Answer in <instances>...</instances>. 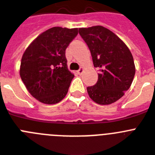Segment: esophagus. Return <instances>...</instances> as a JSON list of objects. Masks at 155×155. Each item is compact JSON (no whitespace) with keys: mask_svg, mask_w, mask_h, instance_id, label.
<instances>
[{"mask_svg":"<svg viewBox=\"0 0 155 155\" xmlns=\"http://www.w3.org/2000/svg\"><path fill=\"white\" fill-rule=\"evenodd\" d=\"M83 71H84V68L81 67V68H80V69H79V70H78V71H77V73L79 74V75H81V74L83 73Z\"/></svg>","mask_w":155,"mask_h":155,"instance_id":"obj_1","label":"esophagus"}]
</instances>
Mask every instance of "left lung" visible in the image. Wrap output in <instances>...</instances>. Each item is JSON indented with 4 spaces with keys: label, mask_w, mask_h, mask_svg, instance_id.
<instances>
[{
    "label": "left lung",
    "mask_w": 155,
    "mask_h": 155,
    "mask_svg": "<svg viewBox=\"0 0 155 155\" xmlns=\"http://www.w3.org/2000/svg\"><path fill=\"white\" fill-rule=\"evenodd\" d=\"M79 33L91 51L94 66L99 69L95 85L87 88L90 97L99 105L117 102L135 76L132 53L118 36L102 26L80 28Z\"/></svg>",
    "instance_id": "8db88e82"
}]
</instances>
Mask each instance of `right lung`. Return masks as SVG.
<instances>
[{"mask_svg":"<svg viewBox=\"0 0 155 155\" xmlns=\"http://www.w3.org/2000/svg\"><path fill=\"white\" fill-rule=\"evenodd\" d=\"M77 35V28L52 27L38 36L23 53L20 77L40 102L58 103L67 94L74 74L68 69L65 49Z\"/></svg>","mask_w":155,"mask_h":155,"instance_id":"obj_1","label":"right lung"}]
</instances>
